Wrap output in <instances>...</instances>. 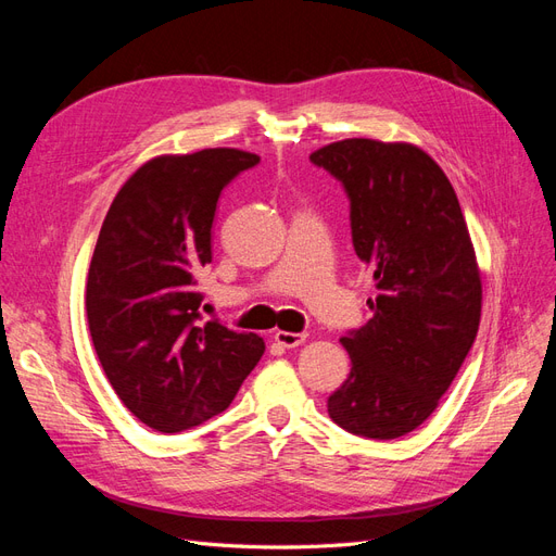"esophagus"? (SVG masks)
Wrapping results in <instances>:
<instances>
[{
  "label": "esophagus",
  "mask_w": 556,
  "mask_h": 556,
  "mask_svg": "<svg viewBox=\"0 0 556 556\" xmlns=\"http://www.w3.org/2000/svg\"><path fill=\"white\" fill-rule=\"evenodd\" d=\"M308 333H294V331H276L274 339L278 345L282 348H296L306 341Z\"/></svg>",
  "instance_id": "esophagus-1"
}]
</instances>
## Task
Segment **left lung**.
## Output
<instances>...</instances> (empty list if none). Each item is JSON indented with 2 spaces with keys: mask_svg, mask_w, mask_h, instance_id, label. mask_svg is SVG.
<instances>
[{
  "mask_svg": "<svg viewBox=\"0 0 556 556\" xmlns=\"http://www.w3.org/2000/svg\"><path fill=\"white\" fill-rule=\"evenodd\" d=\"M311 162L343 182L352 245L378 290L374 317L341 339L352 368L329 417L364 439H399L435 410L476 341V250L454 188L422 148L343 139Z\"/></svg>",
  "mask_w": 556,
  "mask_h": 556,
  "instance_id": "obj_1",
  "label": "left lung"
}]
</instances>
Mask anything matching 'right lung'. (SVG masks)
I'll list each match as a JSON object with an SVG mask.
<instances>
[{"label":"right lung","mask_w":556,"mask_h":556,"mask_svg":"<svg viewBox=\"0 0 556 556\" xmlns=\"http://www.w3.org/2000/svg\"><path fill=\"white\" fill-rule=\"evenodd\" d=\"M260 162L237 148L160 155L115 194L86 285L104 374L150 429L176 433L223 413L264 355L257 333L201 325L197 274L225 185Z\"/></svg>","instance_id":"obj_1"}]
</instances>
